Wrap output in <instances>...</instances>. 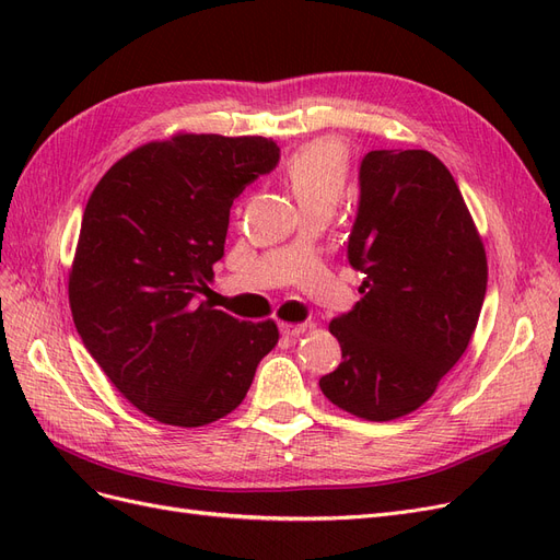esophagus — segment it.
I'll return each mask as SVG.
<instances>
[{
    "instance_id": "1",
    "label": "esophagus",
    "mask_w": 560,
    "mask_h": 560,
    "mask_svg": "<svg viewBox=\"0 0 560 560\" xmlns=\"http://www.w3.org/2000/svg\"><path fill=\"white\" fill-rule=\"evenodd\" d=\"M306 329H308L306 325H290V322H282V325H280V334H282L284 338H296V336H301Z\"/></svg>"
}]
</instances>
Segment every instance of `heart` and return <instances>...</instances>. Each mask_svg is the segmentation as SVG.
Masks as SVG:
<instances>
[{"instance_id":"1","label":"heart","mask_w":560,"mask_h":560,"mask_svg":"<svg viewBox=\"0 0 560 560\" xmlns=\"http://www.w3.org/2000/svg\"><path fill=\"white\" fill-rule=\"evenodd\" d=\"M350 171L348 147L336 138H319L299 147L284 163L287 182L301 208L336 202L346 191Z\"/></svg>"}]
</instances>
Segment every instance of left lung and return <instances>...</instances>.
<instances>
[{
  "label": "left lung",
  "instance_id": "left-lung-1",
  "mask_svg": "<svg viewBox=\"0 0 560 560\" xmlns=\"http://www.w3.org/2000/svg\"><path fill=\"white\" fill-rule=\"evenodd\" d=\"M348 261L362 299L331 319L343 362L319 387L352 416L393 420L463 358L486 296L483 243L448 167L422 149L369 151Z\"/></svg>",
  "mask_w": 560,
  "mask_h": 560
}]
</instances>
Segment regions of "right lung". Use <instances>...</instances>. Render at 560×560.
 <instances>
[{"instance_id": "obj_1", "label": "right lung", "mask_w": 560, "mask_h": 560, "mask_svg": "<svg viewBox=\"0 0 560 560\" xmlns=\"http://www.w3.org/2000/svg\"><path fill=\"white\" fill-rule=\"evenodd\" d=\"M278 161L266 138L177 135L114 163L83 210L74 327L118 393L165 425L231 413L278 343L276 322H241L202 301L233 200Z\"/></svg>"}]
</instances>
